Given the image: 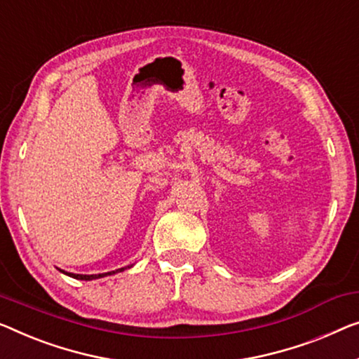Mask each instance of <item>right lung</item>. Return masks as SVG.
Returning a JSON list of instances; mask_svg holds the SVG:
<instances>
[{"label":"right lung","instance_id":"right-lung-1","mask_svg":"<svg viewBox=\"0 0 359 359\" xmlns=\"http://www.w3.org/2000/svg\"><path fill=\"white\" fill-rule=\"evenodd\" d=\"M126 267H121V269H117V271H111V272H104V274H92V276H83V274H71V272H64V274H67V276H71V277H74V279H79V280H93V279H100V277H104V276H111V274H116V272H119V271H124Z\"/></svg>","mask_w":359,"mask_h":359}]
</instances>
